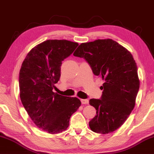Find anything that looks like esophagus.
Masks as SVG:
<instances>
[{
	"instance_id": "34e87169",
	"label": "esophagus",
	"mask_w": 154,
	"mask_h": 154,
	"mask_svg": "<svg viewBox=\"0 0 154 154\" xmlns=\"http://www.w3.org/2000/svg\"><path fill=\"white\" fill-rule=\"evenodd\" d=\"M81 101L83 104H87V103H88V100L87 99H81Z\"/></svg>"
}]
</instances>
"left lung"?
<instances>
[{
  "label": "left lung",
  "instance_id": "obj_1",
  "mask_svg": "<svg viewBox=\"0 0 154 154\" xmlns=\"http://www.w3.org/2000/svg\"><path fill=\"white\" fill-rule=\"evenodd\" d=\"M73 56L83 58L95 75L104 81L101 98L89 100L96 110L89 127L96 133H112L125 123L135 106L140 81L133 56L109 38L81 43Z\"/></svg>",
  "mask_w": 154,
  "mask_h": 154
}]
</instances>
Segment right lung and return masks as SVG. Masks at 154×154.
I'll return each mask as SVG.
<instances>
[{
    "label": "right lung",
    "instance_id": "add662e5",
    "mask_svg": "<svg viewBox=\"0 0 154 154\" xmlns=\"http://www.w3.org/2000/svg\"><path fill=\"white\" fill-rule=\"evenodd\" d=\"M79 44L67 40H47L32 48L20 71L21 103L34 123L42 131L58 134L66 131L71 115L81 102L52 91L60 77L62 61Z\"/></svg>",
    "mask_w": 154,
    "mask_h": 154
}]
</instances>
